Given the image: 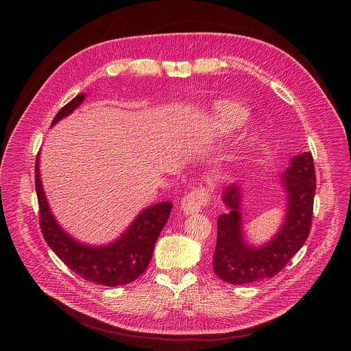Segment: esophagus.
<instances>
[{
    "mask_svg": "<svg viewBox=\"0 0 351 351\" xmlns=\"http://www.w3.org/2000/svg\"><path fill=\"white\" fill-rule=\"evenodd\" d=\"M210 202V193L206 187H198L187 193L182 199V211L186 215H191L202 211Z\"/></svg>",
    "mask_w": 351,
    "mask_h": 351,
    "instance_id": "obj_1",
    "label": "esophagus"
}]
</instances>
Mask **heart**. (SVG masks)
<instances>
[{
    "label": "heart",
    "instance_id": "obj_1",
    "mask_svg": "<svg viewBox=\"0 0 351 351\" xmlns=\"http://www.w3.org/2000/svg\"><path fill=\"white\" fill-rule=\"evenodd\" d=\"M247 119V111L237 103L221 99L217 101L211 112L203 121V137L210 141H217L228 137L232 132L239 129ZM254 134L250 130H244L240 137V149L244 153L253 143Z\"/></svg>",
    "mask_w": 351,
    "mask_h": 351
}]
</instances>
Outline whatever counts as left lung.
Listing matches in <instances>:
<instances>
[{"label": "left lung", "instance_id": "1", "mask_svg": "<svg viewBox=\"0 0 351 351\" xmlns=\"http://www.w3.org/2000/svg\"><path fill=\"white\" fill-rule=\"evenodd\" d=\"M286 213L275 236L263 245L250 244L243 232L241 184L223 189L226 214L218 217L214 271L232 285H245L275 276L306 243L313 219L315 168L311 153L297 154L280 175Z\"/></svg>", "mask_w": 351, "mask_h": 351}]
</instances>
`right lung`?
Listing matches in <instances>:
<instances>
[{
  "label": "right lung",
  "instance_id": "add662e5",
  "mask_svg": "<svg viewBox=\"0 0 351 351\" xmlns=\"http://www.w3.org/2000/svg\"><path fill=\"white\" fill-rule=\"evenodd\" d=\"M84 98V93L76 95L60 110L51 125L54 126L62 118L71 115ZM36 193L40 208V228L49 248L79 276L88 282L112 287L136 280L147 269L156 241L172 210L171 202L149 206L112 243L91 245L72 237L53 215L40 178L38 157L36 161Z\"/></svg>",
  "mask_w": 351,
  "mask_h": 351
}]
</instances>
